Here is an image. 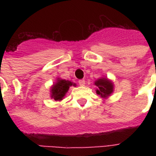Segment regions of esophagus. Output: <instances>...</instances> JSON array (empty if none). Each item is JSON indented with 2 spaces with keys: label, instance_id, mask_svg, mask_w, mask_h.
Returning a JSON list of instances; mask_svg holds the SVG:
<instances>
[{
  "label": "esophagus",
  "instance_id": "34e87169",
  "mask_svg": "<svg viewBox=\"0 0 156 156\" xmlns=\"http://www.w3.org/2000/svg\"><path fill=\"white\" fill-rule=\"evenodd\" d=\"M78 84L80 86H84L85 85V80L84 79H82V80L78 81Z\"/></svg>",
  "mask_w": 156,
  "mask_h": 156
}]
</instances>
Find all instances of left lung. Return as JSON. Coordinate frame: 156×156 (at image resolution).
Listing matches in <instances>:
<instances>
[{
    "label": "left lung",
    "mask_w": 156,
    "mask_h": 156,
    "mask_svg": "<svg viewBox=\"0 0 156 156\" xmlns=\"http://www.w3.org/2000/svg\"><path fill=\"white\" fill-rule=\"evenodd\" d=\"M96 86V93L100 97L106 99L113 92V83L107 78H100L95 82Z\"/></svg>",
    "instance_id": "left-lung-1"
}]
</instances>
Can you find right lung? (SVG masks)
Returning <instances> with one entry per match:
<instances>
[{"label":"right lung","mask_w":156,"mask_h":156,"mask_svg":"<svg viewBox=\"0 0 156 156\" xmlns=\"http://www.w3.org/2000/svg\"><path fill=\"white\" fill-rule=\"evenodd\" d=\"M75 83H72L70 81L58 78L56 83H55V84H53V86L51 87V98L56 101L62 100L68 91L69 87L71 86L75 87Z\"/></svg>","instance_id":"1"}]
</instances>
